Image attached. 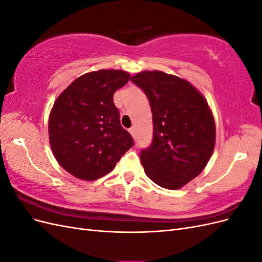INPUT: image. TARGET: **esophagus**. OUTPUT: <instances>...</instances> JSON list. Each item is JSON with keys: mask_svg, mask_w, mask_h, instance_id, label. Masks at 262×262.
<instances>
[{"mask_svg": "<svg viewBox=\"0 0 262 262\" xmlns=\"http://www.w3.org/2000/svg\"><path fill=\"white\" fill-rule=\"evenodd\" d=\"M129 132H130V134H131L132 137H136V130H134L133 126H132V128L129 129Z\"/></svg>", "mask_w": 262, "mask_h": 262, "instance_id": "1", "label": "esophagus"}]
</instances>
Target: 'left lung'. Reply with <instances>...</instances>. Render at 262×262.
Here are the masks:
<instances>
[{"label":"left lung","instance_id":"8db88e82","mask_svg":"<svg viewBox=\"0 0 262 262\" xmlns=\"http://www.w3.org/2000/svg\"><path fill=\"white\" fill-rule=\"evenodd\" d=\"M149 101L153 140L140 153L146 176L175 190L207 166L215 144V122L207 100L189 82L161 71L131 78Z\"/></svg>","mask_w":262,"mask_h":262}]
</instances>
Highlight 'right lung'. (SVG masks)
<instances>
[{"mask_svg":"<svg viewBox=\"0 0 262 262\" xmlns=\"http://www.w3.org/2000/svg\"><path fill=\"white\" fill-rule=\"evenodd\" d=\"M131 78L120 70L80 76L54 101L49 140L58 163L71 175L95 180L112 171L134 141L120 124L114 94Z\"/></svg>","mask_w":262,"mask_h":262,"instance_id":"obj_1","label":"right lung"}]
</instances>
